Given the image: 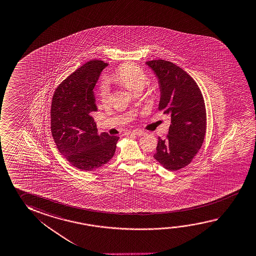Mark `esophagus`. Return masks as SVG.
<instances>
[{
	"label": "esophagus",
	"mask_w": 256,
	"mask_h": 256,
	"mask_svg": "<svg viewBox=\"0 0 256 256\" xmlns=\"http://www.w3.org/2000/svg\"><path fill=\"white\" fill-rule=\"evenodd\" d=\"M132 133H133L134 134H136V136H142L146 134V132L142 131V130H134Z\"/></svg>",
	"instance_id": "esophagus-1"
}]
</instances>
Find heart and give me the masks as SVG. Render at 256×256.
<instances>
[{
  "instance_id": "1",
  "label": "heart",
  "mask_w": 256,
  "mask_h": 256,
  "mask_svg": "<svg viewBox=\"0 0 256 256\" xmlns=\"http://www.w3.org/2000/svg\"><path fill=\"white\" fill-rule=\"evenodd\" d=\"M112 80L117 84H122L128 88L130 91L136 92L144 88L146 84L147 76L140 68L132 63H126L114 72V75L112 76ZM99 96L102 102L106 104L108 102L110 90L106 84H102Z\"/></svg>"
}]
</instances>
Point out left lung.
<instances>
[{
    "label": "left lung",
    "instance_id": "left-lung-1",
    "mask_svg": "<svg viewBox=\"0 0 256 256\" xmlns=\"http://www.w3.org/2000/svg\"><path fill=\"white\" fill-rule=\"evenodd\" d=\"M146 64L158 80V109L172 118L167 138H158L154 158L164 168L174 172L188 166L204 142V102L194 80L181 68L164 60Z\"/></svg>",
    "mask_w": 256,
    "mask_h": 256
}]
</instances>
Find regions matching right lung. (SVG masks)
Returning a JSON list of instances; mask_svg holds the SVG:
<instances>
[{"label": "right lung", "mask_w": 256, "mask_h": 256, "mask_svg": "<svg viewBox=\"0 0 256 256\" xmlns=\"http://www.w3.org/2000/svg\"><path fill=\"white\" fill-rule=\"evenodd\" d=\"M109 64L90 60L56 89L50 109V130L60 152L76 168L92 172L114 157L118 136L98 134L92 112H97L94 88Z\"/></svg>", "instance_id": "1"}]
</instances>
